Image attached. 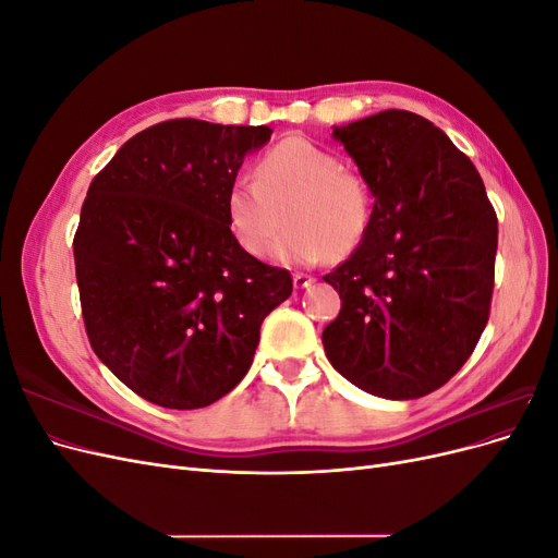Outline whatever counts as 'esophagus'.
<instances>
[{
  "label": "esophagus",
  "mask_w": 558,
  "mask_h": 558,
  "mask_svg": "<svg viewBox=\"0 0 558 558\" xmlns=\"http://www.w3.org/2000/svg\"><path fill=\"white\" fill-rule=\"evenodd\" d=\"M314 283V277L312 275H302V272H298V275H293V286L295 289H310V286Z\"/></svg>",
  "instance_id": "esophagus-1"
}]
</instances>
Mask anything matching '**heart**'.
I'll return each mask as SVG.
<instances>
[{"mask_svg": "<svg viewBox=\"0 0 558 558\" xmlns=\"http://www.w3.org/2000/svg\"><path fill=\"white\" fill-rule=\"evenodd\" d=\"M373 214L367 183L340 158L305 137H289L256 162V181L228 185L226 218L232 238L263 258L283 218L289 226L272 248L281 265H314L351 253L365 238Z\"/></svg>", "mask_w": 558, "mask_h": 558, "instance_id": "obj_1", "label": "heart"}]
</instances>
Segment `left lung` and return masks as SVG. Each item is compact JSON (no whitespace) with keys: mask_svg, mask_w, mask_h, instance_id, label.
Listing matches in <instances>:
<instances>
[{"mask_svg":"<svg viewBox=\"0 0 558 558\" xmlns=\"http://www.w3.org/2000/svg\"><path fill=\"white\" fill-rule=\"evenodd\" d=\"M375 197L365 238L324 277L342 310L330 365L386 400L447 384L488 320L498 218L475 165L424 116L386 109L332 128Z\"/></svg>","mask_w":558,"mask_h":558,"instance_id":"1","label":"left lung"}]
</instances>
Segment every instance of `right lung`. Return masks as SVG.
I'll use <instances>...</instances> for the list:
<instances>
[{
	"label": "right lung",
	"instance_id": "right-lung-1",
	"mask_svg": "<svg viewBox=\"0 0 558 558\" xmlns=\"http://www.w3.org/2000/svg\"><path fill=\"white\" fill-rule=\"evenodd\" d=\"M267 125L177 118L128 140L83 202L74 238L83 320L97 359L144 400L207 408L248 373L286 269L232 238L228 185Z\"/></svg>",
	"mask_w": 558,
	"mask_h": 558
}]
</instances>
